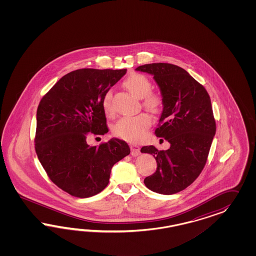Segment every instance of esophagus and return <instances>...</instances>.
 <instances>
[{
  "instance_id": "obj_1",
  "label": "esophagus",
  "mask_w": 256,
  "mask_h": 256,
  "mask_svg": "<svg viewBox=\"0 0 256 256\" xmlns=\"http://www.w3.org/2000/svg\"><path fill=\"white\" fill-rule=\"evenodd\" d=\"M130 149H132V155L136 156L140 155V148L136 144H130Z\"/></svg>"
}]
</instances>
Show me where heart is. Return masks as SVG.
I'll return each mask as SVG.
<instances>
[{"label":"heart","mask_w":256,"mask_h":256,"mask_svg":"<svg viewBox=\"0 0 256 256\" xmlns=\"http://www.w3.org/2000/svg\"><path fill=\"white\" fill-rule=\"evenodd\" d=\"M124 88L137 98H142V106L150 112H158L162 104L160 94L152 93V84L146 76L133 73L124 80ZM102 108L107 116H112L114 108L112 102V93L106 92L102 98ZM151 126V118L148 114H140L136 116L121 118L114 126V134L118 138L128 142H139L146 136Z\"/></svg>","instance_id":"heart-1"}]
</instances>
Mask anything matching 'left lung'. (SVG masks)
<instances>
[{
	"instance_id": "8db88e82",
	"label": "left lung",
	"mask_w": 256,
	"mask_h": 256,
	"mask_svg": "<svg viewBox=\"0 0 256 256\" xmlns=\"http://www.w3.org/2000/svg\"><path fill=\"white\" fill-rule=\"evenodd\" d=\"M136 70L153 75L160 89L163 110L155 134L170 144L168 150L142 148V153L154 156L158 165L144 182L156 194H178L194 183L206 163L216 133L210 94L176 64L154 62Z\"/></svg>"
}]
</instances>
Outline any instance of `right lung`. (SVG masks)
<instances>
[{
	"instance_id": "1",
	"label": "right lung",
	"mask_w": 256,
	"mask_h": 256,
	"mask_svg": "<svg viewBox=\"0 0 256 256\" xmlns=\"http://www.w3.org/2000/svg\"><path fill=\"white\" fill-rule=\"evenodd\" d=\"M126 70H75L61 78L42 98L36 112V152L48 176L78 198L100 194L108 184L112 166L130 153L122 140L98 146L89 135L108 132L102 98Z\"/></svg>"
}]
</instances>
